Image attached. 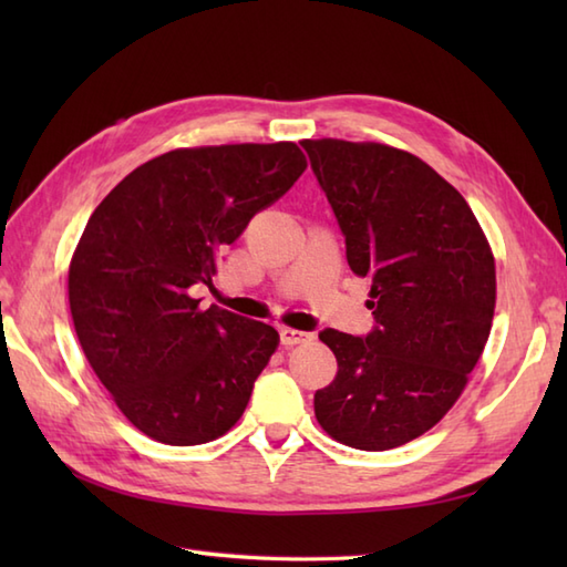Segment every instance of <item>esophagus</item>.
Masks as SVG:
<instances>
[{"label":"esophagus","mask_w":567,"mask_h":567,"mask_svg":"<svg viewBox=\"0 0 567 567\" xmlns=\"http://www.w3.org/2000/svg\"><path fill=\"white\" fill-rule=\"evenodd\" d=\"M315 336L307 333V331H297V329H280V343L285 348H292L299 343H309Z\"/></svg>","instance_id":"1"}]
</instances>
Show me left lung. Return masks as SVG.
Returning <instances> with one entry per match:
<instances>
[{
  "label": "left lung",
  "mask_w": 567,
  "mask_h": 567,
  "mask_svg": "<svg viewBox=\"0 0 567 567\" xmlns=\"http://www.w3.org/2000/svg\"><path fill=\"white\" fill-rule=\"evenodd\" d=\"M346 236L370 277L378 327L365 339L319 333L339 372L317 390L321 429L360 451L419 439L463 394L489 339L495 256L461 192L416 155L341 138L302 141Z\"/></svg>",
  "instance_id": "obj_1"
}]
</instances>
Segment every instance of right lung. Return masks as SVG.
Returning <instances> with one entry per match:
<instances>
[{
    "label": "right lung",
    "mask_w": 567,
    "mask_h": 567,
    "mask_svg": "<svg viewBox=\"0 0 567 567\" xmlns=\"http://www.w3.org/2000/svg\"><path fill=\"white\" fill-rule=\"evenodd\" d=\"M307 171L297 143L177 148L138 165L92 212L68 270L75 333L122 414L165 445L224 436L280 336L199 309L216 252Z\"/></svg>",
    "instance_id": "add662e5"
}]
</instances>
